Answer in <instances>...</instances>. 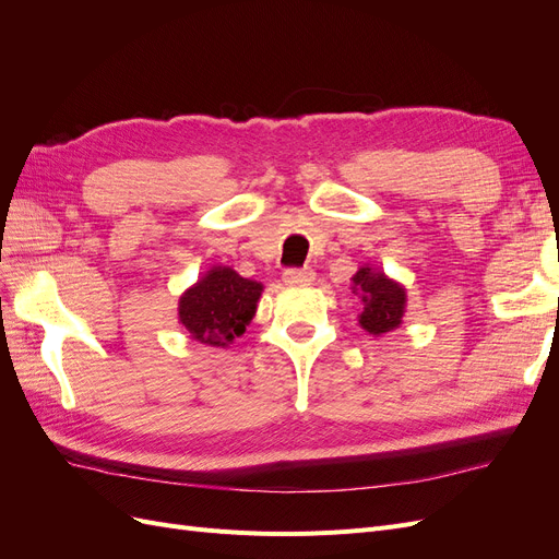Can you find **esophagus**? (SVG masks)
Listing matches in <instances>:
<instances>
[{
    "instance_id": "34e87169",
    "label": "esophagus",
    "mask_w": 559,
    "mask_h": 559,
    "mask_svg": "<svg viewBox=\"0 0 559 559\" xmlns=\"http://www.w3.org/2000/svg\"><path fill=\"white\" fill-rule=\"evenodd\" d=\"M282 277L289 284H310V282H314V270L312 267H289V270H284Z\"/></svg>"
}]
</instances>
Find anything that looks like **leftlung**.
<instances>
[{
    "mask_svg": "<svg viewBox=\"0 0 559 559\" xmlns=\"http://www.w3.org/2000/svg\"><path fill=\"white\" fill-rule=\"evenodd\" d=\"M352 292L361 296L364 312L359 314V324L370 335H382L401 326L405 312V289L399 282L364 265L352 277Z\"/></svg>",
    "mask_w": 559,
    "mask_h": 559,
    "instance_id": "left-lung-1",
    "label": "left lung"
}]
</instances>
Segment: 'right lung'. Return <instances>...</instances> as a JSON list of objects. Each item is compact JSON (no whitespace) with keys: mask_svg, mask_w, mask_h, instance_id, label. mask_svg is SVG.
Instances as JSON below:
<instances>
[{"mask_svg":"<svg viewBox=\"0 0 559 559\" xmlns=\"http://www.w3.org/2000/svg\"><path fill=\"white\" fill-rule=\"evenodd\" d=\"M261 292V282L216 265L179 298V324L202 345L228 347L247 331Z\"/></svg>","mask_w":559,"mask_h":559,"instance_id":"1","label":"right lung"}]
</instances>
